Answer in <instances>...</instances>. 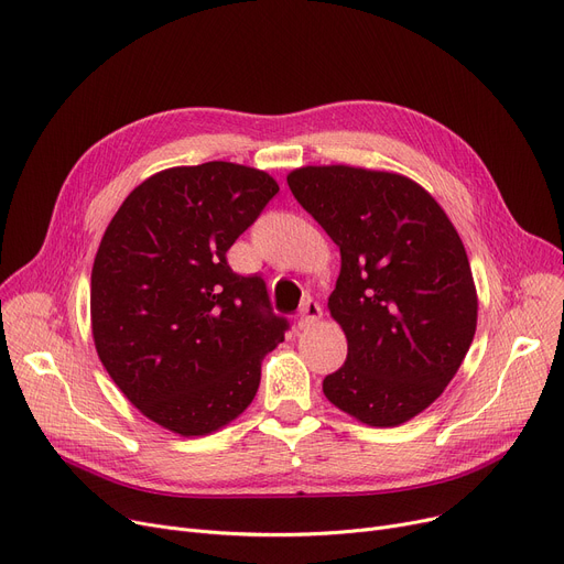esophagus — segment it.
Wrapping results in <instances>:
<instances>
[{
  "label": "esophagus",
  "mask_w": 564,
  "mask_h": 564,
  "mask_svg": "<svg viewBox=\"0 0 564 564\" xmlns=\"http://www.w3.org/2000/svg\"><path fill=\"white\" fill-rule=\"evenodd\" d=\"M319 317H322L319 304H317L315 300H308V302L302 306V313H300V319H297V327H300V329H308V327H313L315 322H319Z\"/></svg>",
  "instance_id": "esophagus-1"
}]
</instances>
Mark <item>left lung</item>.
I'll use <instances>...</instances> for the list:
<instances>
[{"label": "left lung", "instance_id": "obj_1", "mask_svg": "<svg viewBox=\"0 0 564 564\" xmlns=\"http://www.w3.org/2000/svg\"><path fill=\"white\" fill-rule=\"evenodd\" d=\"M288 185L340 249L329 311L347 361L322 391L370 427L402 425L448 387L476 336L478 294L459 235L400 173L302 166Z\"/></svg>", "mask_w": 564, "mask_h": 564}]
</instances>
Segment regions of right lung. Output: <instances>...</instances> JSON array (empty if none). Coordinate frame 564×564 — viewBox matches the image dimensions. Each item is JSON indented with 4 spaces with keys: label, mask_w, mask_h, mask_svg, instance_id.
<instances>
[{
    "label": "right lung",
    "mask_w": 564,
    "mask_h": 564,
    "mask_svg": "<svg viewBox=\"0 0 564 564\" xmlns=\"http://www.w3.org/2000/svg\"><path fill=\"white\" fill-rule=\"evenodd\" d=\"M279 192L270 173L205 162L148 177L109 221L91 272L98 357L145 419L181 436L235 421L288 332L262 276L226 251Z\"/></svg>",
    "instance_id": "add662e5"
}]
</instances>
